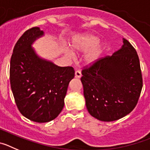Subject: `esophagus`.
Wrapping results in <instances>:
<instances>
[{
  "mask_svg": "<svg viewBox=\"0 0 150 150\" xmlns=\"http://www.w3.org/2000/svg\"><path fill=\"white\" fill-rule=\"evenodd\" d=\"M75 76L76 78H80L82 76V74H81V71H76L75 72Z\"/></svg>",
  "mask_w": 150,
  "mask_h": 150,
  "instance_id": "esophagus-1",
  "label": "esophagus"
}]
</instances>
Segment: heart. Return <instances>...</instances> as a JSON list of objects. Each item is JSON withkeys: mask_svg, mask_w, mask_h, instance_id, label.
Masks as SVG:
<instances>
[{"mask_svg": "<svg viewBox=\"0 0 150 150\" xmlns=\"http://www.w3.org/2000/svg\"><path fill=\"white\" fill-rule=\"evenodd\" d=\"M98 38L95 36L86 35L83 38H79V39L74 41L73 43V48L76 51L87 52H89L91 50H93L95 46L98 44ZM101 52L102 50L100 47H98V48L95 49L92 52H91V53L88 56V59H89L90 62H93V61L98 59V57L101 54Z\"/></svg>", "mask_w": 150, "mask_h": 150, "instance_id": "1", "label": "heart"}]
</instances>
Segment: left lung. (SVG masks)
<instances>
[{
	"label": "left lung",
	"mask_w": 150,
	"mask_h": 150,
	"mask_svg": "<svg viewBox=\"0 0 150 150\" xmlns=\"http://www.w3.org/2000/svg\"><path fill=\"white\" fill-rule=\"evenodd\" d=\"M112 55L97 59L82 71L87 110L103 122L124 117L137 105L143 78L137 51L127 40Z\"/></svg>",
	"instance_id": "8db88e82"
}]
</instances>
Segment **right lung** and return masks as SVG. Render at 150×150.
Returning <instances> with one entry per match:
<instances>
[{
	"label": "right lung",
	"mask_w": 150,
	"mask_h": 150,
	"mask_svg": "<svg viewBox=\"0 0 150 150\" xmlns=\"http://www.w3.org/2000/svg\"><path fill=\"white\" fill-rule=\"evenodd\" d=\"M43 34L33 27L24 33L13 49L10 60L11 89L19 112L36 122H47L59 116L75 71L40 59L30 47Z\"/></svg>",
	"instance_id": "obj_1"
}]
</instances>
